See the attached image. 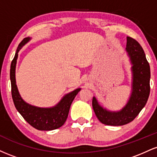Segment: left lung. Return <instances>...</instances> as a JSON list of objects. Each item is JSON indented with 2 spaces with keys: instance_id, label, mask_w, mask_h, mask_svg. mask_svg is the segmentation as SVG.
Wrapping results in <instances>:
<instances>
[{
  "instance_id": "8db88e82",
  "label": "left lung",
  "mask_w": 157,
  "mask_h": 157,
  "mask_svg": "<svg viewBox=\"0 0 157 157\" xmlns=\"http://www.w3.org/2000/svg\"><path fill=\"white\" fill-rule=\"evenodd\" d=\"M126 52L131 64V93L125 105L120 111H109L93 97L92 106L97 119L107 125L120 126L129 123L145 107L150 94V66L142 46L127 37Z\"/></svg>"
}]
</instances>
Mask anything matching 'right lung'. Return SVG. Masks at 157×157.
<instances>
[{"label": "right lung", "mask_w": 157, "mask_h": 157, "mask_svg": "<svg viewBox=\"0 0 157 157\" xmlns=\"http://www.w3.org/2000/svg\"><path fill=\"white\" fill-rule=\"evenodd\" d=\"M32 38L28 37L18 45L15 57L10 67V80L12 86V96L16 109L24 120L32 127L40 131H52L58 128L66 122L70 107L74 99L80 91V88L66 94L55 105L49 108H41L27 103L23 100L16 85L15 68L18 52L25 44Z\"/></svg>", "instance_id": "obj_1"}]
</instances>
